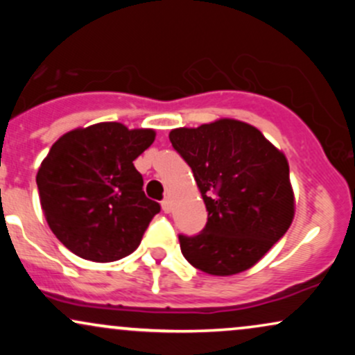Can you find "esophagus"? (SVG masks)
I'll return each instance as SVG.
<instances>
[{"label": "esophagus", "instance_id": "obj_1", "mask_svg": "<svg viewBox=\"0 0 355 355\" xmlns=\"http://www.w3.org/2000/svg\"><path fill=\"white\" fill-rule=\"evenodd\" d=\"M162 210H164L165 214H170V211H172V202H170L168 198H165V200L162 202Z\"/></svg>", "mask_w": 355, "mask_h": 355}]
</instances>
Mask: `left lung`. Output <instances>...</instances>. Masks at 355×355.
<instances>
[{"label":"left lung","instance_id":"8db88e82","mask_svg":"<svg viewBox=\"0 0 355 355\" xmlns=\"http://www.w3.org/2000/svg\"><path fill=\"white\" fill-rule=\"evenodd\" d=\"M168 137L193 172L209 211L200 234L178 235L183 257L220 277L255 266L294 218L285 155L255 126L232 118L175 128Z\"/></svg>","mask_w":355,"mask_h":355}]
</instances>
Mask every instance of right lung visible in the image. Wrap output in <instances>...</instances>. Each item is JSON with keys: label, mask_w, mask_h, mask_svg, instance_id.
<instances>
[{"label": "right lung", "mask_w": 355, "mask_h": 355, "mask_svg": "<svg viewBox=\"0 0 355 355\" xmlns=\"http://www.w3.org/2000/svg\"><path fill=\"white\" fill-rule=\"evenodd\" d=\"M155 140L150 128L105 121L64 133L42 162L36 185L48 225L68 250L115 262L140 245L160 211L146 198L133 160Z\"/></svg>", "instance_id": "add662e5"}]
</instances>
